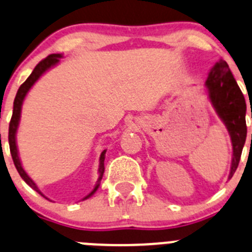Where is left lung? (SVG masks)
<instances>
[{
  "instance_id": "obj_1",
  "label": "left lung",
  "mask_w": 252,
  "mask_h": 252,
  "mask_svg": "<svg viewBox=\"0 0 252 252\" xmlns=\"http://www.w3.org/2000/svg\"><path fill=\"white\" fill-rule=\"evenodd\" d=\"M206 86L212 104L230 134L233 143V161L229 178H231L239 166L248 133L245 119L246 102L240 87L238 86L228 64L224 60L217 63L209 72Z\"/></svg>"
}]
</instances>
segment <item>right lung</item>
<instances>
[{"instance_id": "obj_1", "label": "right lung", "mask_w": 252, "mask_h": 252, "mask_svg": "<svg viewBox=\"0 0 252 252\" xmlns=\"http://www.w3.org/2000/svg\"><path fill=\"white\" fill-rule=\"evenodd\" d=\"M60 58H61L60 54H51V55L46 56L45 59H43V60H41L40 63H39V64L34 67L33 72L29 75L28 79H27L26 81L21 85V87H19L18 91H17L16 98H14V102H13V113H12V118H11V122H9V129H8L9 150H11V155H12V158H13V162H14V166H16L17 171H18V173L21 175V177L24 180V182H26L28 186H31L34 191H36L39 194H40V196H43V197H44V194L39 191V188L36 187L35 183L31 180V177L27 175L26 171H24L23 167H22V163H21V161H19V158H18V150H17V145H16V131H17V128H18L19 118H21L22 103H23V99H24V97H26L27 92L29 91V89L33 86L34 82H35L36 80H38L39 77H40L41 75L46 71V70L50 69V67L54 66L55 64H58L59 59ZM104 154H106V150L101 154V158H99V168H98L99 177H98V181H97L98 183H97V186L94 187V191H92L87 197H90L91 194H94V192H96V189L98 188V186H99V181L102 180V176H103V172H104Z\"/></svg>"}]
</instances>
